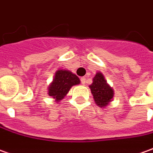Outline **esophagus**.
I'll list each match as a JSON object with an SVG mask.
<instances>
[{
    "instance_id": "1",
    "label": "esophagus",
    "mask_w": 153,
    "mask_h": 153,
    "mask_svg": "<svg viewBox=\"0 0 153 153\" xmlns=\"http://www.w3.org/2000/svg\"><path fill=\"white\" fill-rule=\"evenodd\" d=\"M80 81L82 85H85V83H86V77H82L80 79Z\"/></svg>"
}]
</instances>
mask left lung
I'll return each instance as SVG.
<instances>
[{"label": "left lung", "mask_w": 153, "mask_h": 153, "mask_svg": "<svg viewBox=\"0 0 153 153\" xmlns=\"http://www.w3.org/2000/svg\"><path fill=\"white\" fill-rule=\"evenodd\" d=\"M95 104L100 107L106 106L113 98V90L107 85L101 73H97L93 79V83L90 85Z\"/></svg>", "instance_id": "left-lung-1"}]
</instances>
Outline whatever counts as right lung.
<instances>
[{"instance_id":"obj_1","label":"right lung","mask_w":153,"mask_h":153,"mask_svg":"<svg viewBox=\"0 0 153 153\" xmlns=\"http://www.w3.org/2000/svg\"><path fill=\"white\" fill-rule=\"evenodd\" d=\"M79 79L68 70H58L54 79L48 88V95L53 96L56 101L61 100L67 94L73 85L79 84Z\"/></svg>"}]
</instances>
